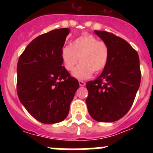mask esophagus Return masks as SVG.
Wrapping results in <instances>:
<instances>
[{
    "label": "esophagus",
    "mask_w": 153,
    "mask_h": 153,
    "mask_svg": "<svg viewBox=\"0 0 153 153\" xmlns=\"http://www.w3.org/2000/svg\"><path fill=\"white\" fill-rule=\"evenodd\" d=\"M79 84L80 86H84L86 85V83H85L84 81H82V80H79Z\"/></svg>",
    "instance_id": "34e87169"
}]
</instances>
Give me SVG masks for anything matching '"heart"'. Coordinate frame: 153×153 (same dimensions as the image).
Wrapping results in <instances>:
<instances>
[{
	"mask_svg": "<svg viewBox=\"0 0 153 153\" xmlns=\"http://www.w3.org/2000/svg\"><path fill=\"white\" fill-rule=\"evenodd\" d=\"M60 56L63 67L72 71L78 62H81L73 72L76 79H85L93 73L99 74L105 69L109 61V50L107 44L91 34H84L61 49Z\"/></svg>",
	"mask_w": 153,
	"mask_h": 153,
	"instance_id": "obj_1",
	"label": "heart"
}]
</instances>
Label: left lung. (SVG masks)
Returning a JSON list of instances; mask_svg holds the SVG:
<instances>
[{"instance_id": "1", "label": "left lung", "mask_w": 153, "mask_h": 153, "mask_svg": "<svg viewBox=\"0 0 153 153\" xmlns=\"http://www.w3.org/2000/svg\"><path fill=\"white\" fill-rule=\"evenodd\" d=\"M109 47V57L100 76L86 83L88 112L98 122L119 120L134 102L141 81L140 58L130 44L106 31L94 30Z\"/></svg>"}]
</instances>
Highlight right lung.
Instances as JSON below:
<instances>
[{"mask_svg": "<svg viewBox=\"0 0 153 153\" xmlns=\"http://www.w3.org/2000/svg\"><path fill=\"white\" fill-rule=\"evenodd\" d=\"M70 33L60 28L40 35L25 48L17 63V92L28 113L42 123L63 121L79 82L64 68L60 52Z\"/></svg>", "mask_w": 153, "mask_h": 153, "instance_id": "obj_1", "label": "right lung"}]
</instances>
